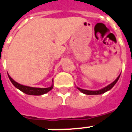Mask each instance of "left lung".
Returning <instances> with one entry per match:
<instances>
[{"label":"left lung","instance_id":"obj_1","mask_svg":"<svg viewBox=\"0 0 132 132\" xmlns=\"http://www.w3.org/2000/svg\"><path fill=\"white\" fill-rule=\"evenodd\" d=\"M119 76L120 75L118 76L117 79L114 81V82H112L111 84H109L107 86H106L105 88H102V89H100V90H98V91H89V90H85V89H82V88H80L79 87H77V88L79 89L80 92H81L82 93H84V94H85L87 95H98V94H104L106 92H107L109 90H110L113 86H114L115 84H116V83L117 82V81L119 79Z\"/></svg>","mask_w":132,"mask_h":132}]
</instances>
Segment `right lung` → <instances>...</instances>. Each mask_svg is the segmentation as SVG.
<instances>
[{
	"label": "right lung",
	"instance_id": "add662e5",
	"mask_svg": "<svg viewBox=\"0 0 132 132\" xmlns=\"http://www.w3.org/2000/svg\"><path fill=\"white\" fill-rule=\"evenodd\" d=\"M8 78L11 80V83L14 85L15 87L18 88L20 91L23 92L25 94L28 95H36V96H39V95H42L46 94L47 92H48L53 88V85L48 87V88H35V87H30V86H27L21 85L20 84H18L16 81H15L13 79H12L10 76L8 75Z\"/></svg>",
	"mask_w": 132,
	"mask_h": 132
}]
</instances>
